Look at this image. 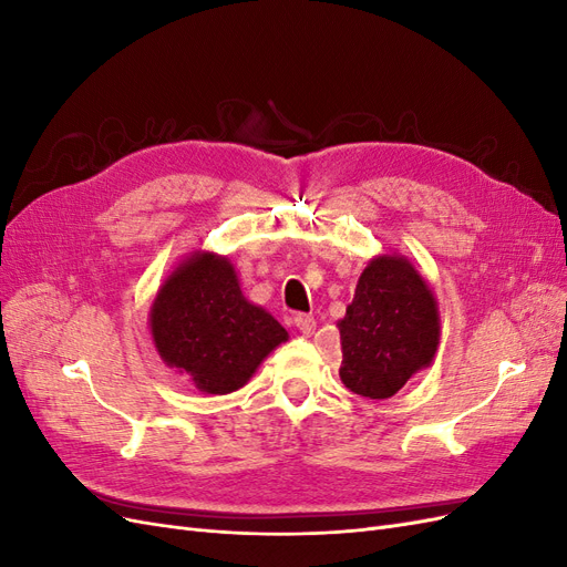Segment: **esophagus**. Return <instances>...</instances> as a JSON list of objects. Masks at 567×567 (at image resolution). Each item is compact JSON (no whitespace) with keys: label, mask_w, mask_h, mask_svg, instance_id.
<instances>
[{"label":"esophagus","mask_w":567,"mask_h":567,"mask_svg":"<svg viewBox=\"0 0 567 567\" xmlns=\"http://www.w3.org/2000/svg\"><path fill=\"white\" fill-rule=\"evenodd\" d=\"M296 326H298V331L302 333V336H312L315 333V329H317V321H315V317L312 315H296Z\"/></svg>","instance_id":"1"}]
</instances>
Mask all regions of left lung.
<instances>
[{"mask_svg": "<svg viewBox=\"0 0 567 567\" xmlns=\"http://www.w3.org/2000/svg\"><path fill=\"white\" fill-rule=\"evenodd\" d=\"M340 381L354 394L388 400L411 375L433 364L440 348V310L431 284L400 252L369 260L346 317Z\"/></svg>", "mask_w": 567, "mask_h": 567, "instance_id": "1", "label": "left lung"}]
</instances>
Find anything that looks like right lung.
Listing matches in <instances>:
<instances>
[{
  "instance_id": "1",
  "label": "right lung",
  "mask_w": 567,
  "mask_h": 567,
  "mask_svg": "<svg viewBox=\"0 0 567 567\" xmlns=\"http://www.w3.org/2000/svg\"><path fill=\"white\" fill-rule=\"evenodd\" d=\"M148 331L163 362L205 394L244 388L288 331L250 302L227 255L194 250L161 284Z\"/></svg>"
}]
</instances>
